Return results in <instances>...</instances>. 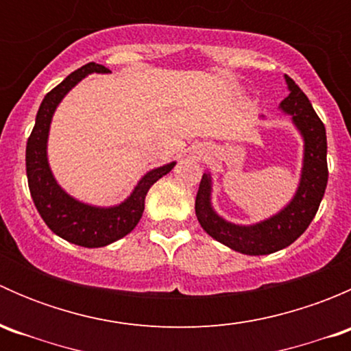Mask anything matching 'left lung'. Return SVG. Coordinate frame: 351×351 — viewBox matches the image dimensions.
Masks as SVG:
<instances>
[{
	"mask_svg": "<svg viewBox=\"0 0 351 351\" xmlns=\"http://www.w3.org/2000/svg\"><path fill=\"white\" fill-rule=\"evenodd\" d=\"M290 95L282 101V110L292 120L306 141L300 186L289 207L261 224L241 228L226 222L210 207V178L202 176L195 198V214L200 226L215 241L244 254H270L292 244L309 228L319 208L328 183V143L323 120L317 117L309 98L285 76Z\"/></svg>",
	"mask_w": 351,
	"mask_h": 351,
	"instance_id": "1",
	"label": "left lung"
}]
</instances>
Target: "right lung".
<instances>
[{"mask_svg":"<svg viewBox=\"0 0 351 351\" xmlns=\"http://www.w3.org/2000/svg\"><path fill=\"white\" fill-rule=\"evenodd\" d=\"M107 71L105 66L90 62L73 71L62 83L49 91L37 112V119L27 141V153H25L28 189H30V195L34 198L40 217L52 232L61 236L66 241L84 247L107 246L129 234L143 217L147 190L175 166V162H169L147 173L136 186L132 195L119 207L112 208H97L76 202L62 192L61 186L52 178L47 165V154H45L52 113L67 91L74 84L80 83L86 74L107 73Z\"/></svg>","mask_w":351,"mask_h":351,"instance_id":"1","label":"right lung"}]
</instances>
